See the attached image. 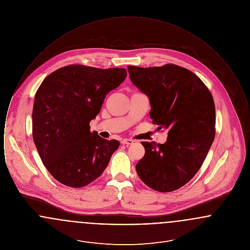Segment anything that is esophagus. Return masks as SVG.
I'll list each match as a JSON object with an SVG mask.
<instances>
[{
    "mask_svg": "<svg viewBox=\"0 0 250 250\" xmlns=\"http://www.w3.org/2000/svg\"><path fill=\"white\" fill-rule=\"evenodd\" d=\"M134 143V141H132V140H129V139H123L122 141H121V143L122 144H125V145H130L132 143Z\"/></svg>",
    "mask_w": 250,
    "mask_h": 250,
    "instance_id": "obj_1",
    "label": "esophagus"
}]
</instances>
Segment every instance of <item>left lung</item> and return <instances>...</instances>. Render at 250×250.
Returning <instances> with one entry per match:
<instances>
[{
  "label": "left lung",
  "mask_w": 250,
  "mask_h": 250,
  "mask_svg": "<svg viewBox=\"0 0 250 250\" xmlns=\"http://www.w3.org/2000/svg\"><path fill=\"white\" fill-rule=\"evenodd\" d=\"M132 83L148 96L150 117L168 130L166 143L145 142L137 163L139 177L159 192L176 190L202 167L214 142V99L202 80L175 64L155 67L128 65Z\"/></svg>",
  "instance_id": "1"
}]
</instances>
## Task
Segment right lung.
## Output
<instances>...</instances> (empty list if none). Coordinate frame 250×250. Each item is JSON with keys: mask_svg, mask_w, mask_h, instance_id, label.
<instances>
[{"mask_svg": "<svg viewBox=\"0 0 250 250\" xmlns=\"http://www.w3.org/2000/svg\"><path fill=\"white\" fill-rule=\"evenodd\" d=\"M125 68L67 65L51 73L36 92L33 138L48 172L61 184L83 188L98 178L119 148L94 131L90 122L106 95L125 82Z\"/></svg>", "mask_w": 250, "mask_h": 250, "instance_id": "right-lung-1", "label": "right lung"}]
</instances>
